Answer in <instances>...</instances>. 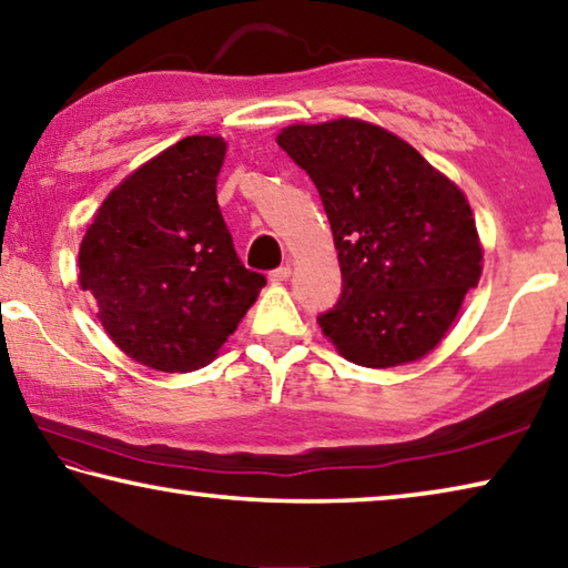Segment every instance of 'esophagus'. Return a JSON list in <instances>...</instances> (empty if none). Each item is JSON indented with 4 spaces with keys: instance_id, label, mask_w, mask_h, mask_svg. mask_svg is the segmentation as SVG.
I'll list each match as a JSON object with an SVG mask.
<instances>
[{
    "instance_id": "34e87169",
    "label": "esophagus",
    "mask_w": 568,
    "mask_h": 568,
    "mask_svg": "<svg viewBox=\"0 0 568 568\" xmlns=\"http://www.w3.org/2000/svg\"><path fill=\"white\" fill-rule=\"evenodd\" d=\"M287 277H291V265H283L271 273V283H283V281H287Z\"/></svg>"
}]
</instances>
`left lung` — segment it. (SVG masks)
Here are the masks:
<instances>
[{
    "mask_svg": "<svg viewBox=\"0 0 568 568\" xmlns=\"http://www.w3.org/2000/svg\"><path fill=\"white\" fill-rule=\"evenodd\" d=\"M275 140L318 187L338 250L343 295L318 318L323 335L365 368L420 361L484 271L464 190L365 120L287 124Z\"/></svg>",
    "mask_w": 568,
    "mask_h": 568,
    "instance_id": "8db88e82",
    "label": "left lung"
}]
</instances>
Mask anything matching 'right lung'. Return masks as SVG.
I'll return each instance as SVG.
<instances>
[{
  "label": "right lung",
  "instance_id": "right-lung-1",
  "mask_svg": "<svg viewBox=\"0 0 568 568\" xmlns=\"http://www.w3.org/2000/svg\"><path fill=\"white\" fill-rule=\"evenodd\" d=\"M227 142L190 134L130 172L80 243V287L104 333L162 373L207 365L237 331L265 277L237 261L217 205Z\"/></svg>",
  "mask_w": 568,
  "mask_h": 568
}]
</instances>
